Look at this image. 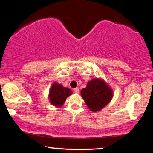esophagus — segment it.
<instances>
[{"label":"esophagus","mask_w":153,"mask_h":153,"mask_svg":"<svg viewBox=\"0 0 153 153\" xmlns=\"http://www.w3.org/2000/svg\"><path fill=\"white\" fill-rule=\"evenodd\" d=\"M74 92L75 93H79V88H74Z\"/></svg>","instance_id":"obj_1"}]
</instances>
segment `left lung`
<instances>
[{
	"instance_id": "1",
	"label": "left lung",
	"mask_w": 153,
	"mask_h": 153,
	"mask_svg": "<svg viewBox=\"0 0 153 153\" xmlns=\"http://www.w3.org/2000/svg\"><path fill=\"white\" fill-rule=\"evenodd\" d=\"M81 96L89 109L93 112L102 110L111 102L113 92L102 78H94L88 82L86 87L81 90Z\"/></svg>"
}]
</instances>
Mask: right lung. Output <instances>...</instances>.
I'll return each mask as SVG.
<instances>
[{
    "label": "right lung",
    "mask_w": 153,
    "mask_h": 153,
    "mask_svg": "<svg viewBox=\"0 0 153 153\" xmlns=\"http://www.w3.org/2000/svg\"><path fill=\"white\" fill-rule=\"evenodd\" d=\"M72 93L68 88L64 87L57 82H54L49 90L48 99L52 105L60 108L64 105L67 98L71 95Z\"/></svg>",
    "instance_id": "add662e5"
}]
</instances>
